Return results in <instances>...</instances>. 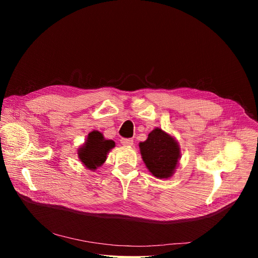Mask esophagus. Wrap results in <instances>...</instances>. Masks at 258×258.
<instances>
[{
    "label": "esophagus",
    "mask_w": 258,
    "mask_h": 258,
    "mask_svg": "<svg viewBox=\"0 0 258 258\" xmlns=\"http://www.w3.org/2000/svg\"><path fill=\"white\" fill-rule=\"evenodd\" d=\"M120 143H121L122 145L130 146V145L134 144V140H132V139H121V140H120Z\"/></svg>",
    "instance_id": "1"
}]
</instances>
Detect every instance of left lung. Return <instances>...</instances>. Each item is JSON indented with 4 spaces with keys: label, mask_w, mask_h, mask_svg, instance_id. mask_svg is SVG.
I'll use <instances>...</instances> for the list:
<instances>
[{
    "label": "left lung",
    "mask_w": 258,
    "mask_h": 258,
    "mask_svg": "<svg viewBox=\"0 0 258 258\" xmlns=\"http://www.w3.org/2000/svg\"><path fill=\"white\" fill-rule=\"evenodd\" d=\"M142 158L151 173L159 178L172 175L179 157V148L172 137L154 129L145 142L140 143Z\"/></svg>",
    "instance_id": "8db88e82"
}]
</instances>
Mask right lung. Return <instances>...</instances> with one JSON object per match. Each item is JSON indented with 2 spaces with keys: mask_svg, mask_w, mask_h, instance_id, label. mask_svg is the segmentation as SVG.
I'll list each match as a JSON object with an SVG mask.
<instances>
[{
  "mask_svg": "<svg viewBox=\"0 0 258 258\" xmlns=\"http://www.w3.org/2000/svg\"><path fill=\"white\" fill-rule=\"evenodd\" d=\"M115 146L112 140H105L99 131H92L88 135L87 141L79 151L81 161L88 169L95 170L106 159V154Z\"/></svg>",
  "mask_w": 258,
  "mask_h": 258,
  "instance_id": "right-lung-1",
  "label": "right lung"
}]
</instances>
